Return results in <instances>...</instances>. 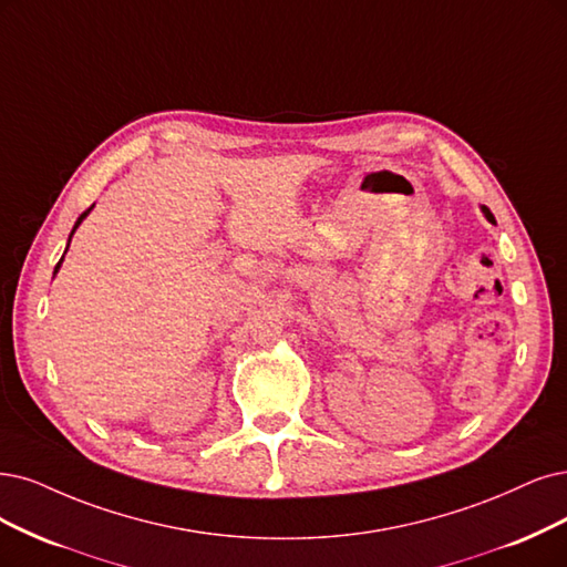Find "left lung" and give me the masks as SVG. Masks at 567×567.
<instances>
[{
	"mask_svg": "<svg viewBox=\"0 0 567 567\" xmlns=\"http://www.w3.org/2000/svg\"><path fill=\"white\" fill-rule=\"evenodd\" d=\"M481 209H484V215L488 217V221H493V215H491V209H488V207H481Z\"/></svg>",
	"mask_w": 567,
	"mask_h": 567,
	"instance_id": "obj_1",
	"label": "left lung"
}]
</instances>
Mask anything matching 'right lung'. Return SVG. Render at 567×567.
I'll return each instance as SVG.
<instances>
[{
	"mask_svg": "<svg viewBox=\"0 0 567 567\" xmlns=\"http://www.w3.org/2000/svg\"><path fill=\"white\" fill-rule=\"evenodd\" d=\"M91 209H93V205H91V207H89V209H86V213H83V215H81V217H79V219H76V224H74V228H72V234H70V240H72V236H74V230H76V228H79V224H81V221H83V219H86V215H89V213H91ZM68 247H70V243H68ZM65 251H68V249H65ZM62 259H65V255H62ZM62 259H60V261H58V264H55V272H58V268H60V264H62Z\"/></svg>",
	"mask_w": 567,
	"mask_h": 567,
	"instance_id": "1",
	"label": "right lung"
}]
</instances>
